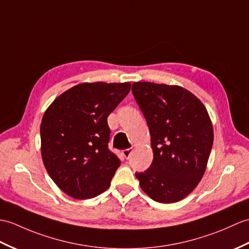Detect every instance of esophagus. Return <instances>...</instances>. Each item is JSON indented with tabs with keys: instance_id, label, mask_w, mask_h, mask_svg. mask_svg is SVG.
Masks as SVG:
<instances>
[{
	"instance_id": "obj_1",
	"label": "esophagus",
	"mask_w": 249,
	"mask_h": 249,
	"mask_svg": "<svg viewBox=\"0 0 249 249\" xmlns=\"http://www.w3.org/2000/svg\"><path fill=\"white\" fill-rule=\"evenodd\" d=\"M132 152H134V149H132V148H126V149H124V151H123V156H124L126 159H129Z\"/></svg>"
}]
</instances>
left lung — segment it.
<instances>
[{
  "instance_id": "left-lung-1",
  "label": "left lung",
  "mask_w": 249,
  "mask_h": 249,
  "mask_svg": "<svg viewBox=\"0 0 249 249\" xmlns=\"http://www.w3.org/2000/svg\"><path fill=\"white\" fill-rule=\"evenodd\" d=\"M132 93L151 134L153 162L136 173L152 199L172 204L183 199L203 178L213 144V126L204 104L176 85L138 82Z\"/></svg>"
}]
</instances>
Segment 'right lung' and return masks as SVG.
<instances>
[{
  "label": "right lung",
  "mask_w": 249,
  "mask_h": 249,
  "mask_svg": "<svg viewBox=\"0 0 249 249\" xmlns=\"http://www.w3.org/2000/svg\"><path fill=\"white\" fill-rule=\"evenodd\" d=\"M130 83H83L56 97L40 125L42 161L62 192L89 199L106 191L120 165L108 149L107 118Z\"/></svg>",
  "instance_id": "obj_1"
}]
</instances>
